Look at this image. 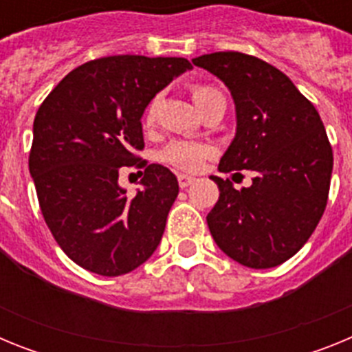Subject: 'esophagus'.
Returning <instances> with one entry per match:
<instances>
[{"mask_svg": "<svg viewBox=\"0 0 352 352\" xmlns=\"http://www.w3.org/2000/svg\"><path fill=\"white\" fill-rule=\"evenodd\" d=\"M195 182L194 176H190V174H185V173H179L178 174V183L182 188H186L188 185H192V183Z\"/></svg>", "mask_w": 352, "mask_h": 352, "instance_id": "34e87169", "label": "esophagus"}]
</instances>
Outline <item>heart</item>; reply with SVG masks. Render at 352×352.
Masks as SVG:
<instances>
[{"mask_svg":"<svg viewBox=\"0 0 352 352\" xmlns=\"http://www.w3.org/2000/svg\"><path fill=\"white\" fill-rule=\"evenodd\" d=\"M214 95H220L219 91L211 86H194L192 96H194L195 105H201ZM157 118V100H151L146 107L144 125L151 126ZM211 155V148L203 142L195 141H173L162 149L160 158L169 166L183 170H197L204 160Z\"/></svg>","mask_w":352,"mask_h":352,"instance_id":"obj_1","label":"heart"}]
</instances>
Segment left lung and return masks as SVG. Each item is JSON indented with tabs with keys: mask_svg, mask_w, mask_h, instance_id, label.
Instances as JSON below:
<instances>
[{
	"mask_svg": "<svg viewBox=\"0 0 352 352\" xmlns=\"http://www.w3.org/2000/svg\"><path fill=\"white\" fill-rule=\"evenodd\" d=\"M192 63L219 77L236 107V135L220 173L254 170L248 188L211 176L219 201L208 213L214 243L247 268L291 259L324 213L333 151L321 116L285 74L256 56L213 52Z\"/></svg>",
	"mask_w": 352,
	"mask_h": 352,
	"instance_id": "left-lung-1",
	"label": "left lung"
}]
</instances>
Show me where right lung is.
Returning <instances> with one entry per match:
<instances>
[{"mask_svg":"<svg viewBox=\"0 0 352 352\" xmlns=\"http://www.w3.org/2000/svg\"><path fill=\"white\" fill-rule=\"evenodd\" d=\"M186 70L185 58L109 56L72 70L40 105L30 174L43 220L80 268L120 276L157 250L178 179L160 164H138L133 151L144 148V109ZM135 163L145 178L126 196L119 167Z\"/></svg>","mask_w":352,"mask_h":352,"instance_id":"1","label":"right lung"}]
</instances>
